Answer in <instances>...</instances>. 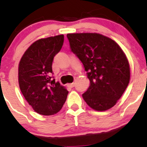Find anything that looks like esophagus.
I'll use <instances>...</instances> for the list:
<instances>
[{
  "label": "esophagus",
  "mask_w": 147,
  "mask_h": 147,
  "mask_svg": "<svg viewBox=\"0 0 147 147\" xmlns=\"http://www.w3.org/2000/svg\"><path fill=\"white\" fill-rule=\"evenodd\" d=\"M68 86H69V87H70V88H73L74 86H75V83H70V84H69L68 85Z\"/></svg>",
  "instance_id": "34e87169"
}]
</instances>
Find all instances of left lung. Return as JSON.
Masks as SVG:
<instances>
[{"label":"left lung","mask_w":147,"mask_h":147,"mask_svg":"<svg viewBox=\"0 0 147 147\" xmlns=\"http://www.w3.org/2000/svg\"><path fill=\"white\" fill-rule=\"evenodd\" d=\"M71 51L83 64L90 86L83 94L88 105L96 111L115 106L130 81V67L117 42L98 33L67 35Z\"/></svg>","instance_id":"obj_1"}]
</instances>
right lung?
<instances>
[{"mask_svg": "<svg viewBox=\"0 0 147 147\" xmlns=\"http://www.w3.org/2000/svg\"><path fill=\"white\" fill-rule=\"evenodd\" d=\"M64 35L42 38L33 42L20 60L19 84L23 96L40 115H52L62 108L68 90L55 83L53 58L61 50Z\"/></svg>", "mask_w": 147, "mask_h": 147, "instance_id": "1", "label": "right lung"}]
</instances>
